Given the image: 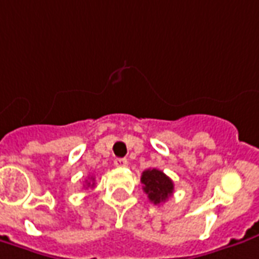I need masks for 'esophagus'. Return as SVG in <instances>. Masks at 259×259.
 Returning a JSON list of instances; mask_svg holds the SVG:
<instances>
[{
  "mask_svg": "<svg viewBox=\"0 0 259 259\" xmlns=\"http://www.w3.org/2000/svg\"><path fill=\"white\" fill-rule=\"evenodd\" d=\"M129 164L127 159H116L115 160V166L116 167H126Z\"/></svg>",
  "mask_w": 259,
  "mask_h": 259,
  "instance_id": "1",
  "label": "esophagus"
}]
</instances>
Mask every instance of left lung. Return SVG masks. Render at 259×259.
<instances>
[{"mask_svg":"<svg viewBox=\"0 0 259 259\" xmlns=\"http://www.w3.org/2000/svg\"><path fill=\"white\" fill-rule=\"evenodd\" d=\"M144 193L153 204H161L173 196L174 184L170 177L161 170L157 168H147L142 173Z\"/></svg>","mask_w":259,"mask_h":259,"instance_id":"8db88e82","label":"left lung"}]
</instances>
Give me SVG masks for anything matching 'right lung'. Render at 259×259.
Instances as JSON below:
<instances>
[{
	"instance_id": "add662e5",
	"label": "right lung",
	"mask_w": 259,
	"mask_h": 259,
	"mask_svg": "<svg viewBox=\"0 0 259 259\" xmlns=\"http://www.w3.org/2000/svg\"><path fill=\"white\" fill-rule=\"evenodd\" d=\"M93 181H95V179H93V177H92V180L88 181V184H86V187H91V189H93V187H95V183H93Z\"/></svg>"
}]
</instances>
